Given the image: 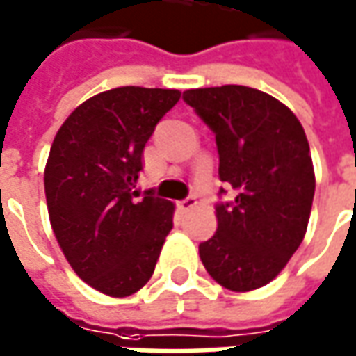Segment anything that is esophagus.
Returning a JSON list of instances; mask_svg holds the SVG:
<instances>
[{
    "mask_svg": "<svg viewBox=\"0 0 356 356\" xmlns=\"http://www.w3.org/2000/svg\"><path fill=\"white\" fill-rule=\"evenodd\" d=\"M197 204H198L197 198H195V197H187V198H185V200H181V202H179V209L185 210V212H188V210L195 209Z\"/></svg>",
    "mask_w": 356,
    "mask_h": 356,
    "instance_id": "34e87169",
    "label": "esophagus"
}]
</instances>
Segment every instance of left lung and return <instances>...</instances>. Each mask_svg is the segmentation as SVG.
Wrapping results in <instances>:
<instances>
[{"mask_svg": "<svg viewBox=\"0 0 356 356\" xmlns=\"http://www.w3.org/2000/svg\"><path fill=\"white\" fill-rule=\"evenodd\" d=\"M183 99L214 132L220 181L236 191L216 207L218 229L198 245L200 261L224 289H261L308 228L316 175L306 132L286 105L253 87L188 89Z\"/></svg>", "mask_w": 356, "mask_h": 356, "instance_id": "8db88e82", "label": "left lung"}]
</instances>
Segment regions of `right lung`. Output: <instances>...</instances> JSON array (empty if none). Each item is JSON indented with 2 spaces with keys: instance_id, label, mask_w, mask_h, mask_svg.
<instances>
[{
  "instance_id": "right-lung-1",
  "label": "right lung",
  "mask_w": 356,
  "mask_h": 356,
  "mask_svg": "<svg viewBox=\"0 0 356 356\" xmlns=\"http://www.w3.org/2000/svg\"><path fill=\"white\" fill-rule=\"evenodd\" d=\"M177 89L117 87L66 118L44 169L48 216L67 263L99 292L124 298L154 275L173 228V202L132 191L144 146Z\"/></svg>"
}]
</instances>
